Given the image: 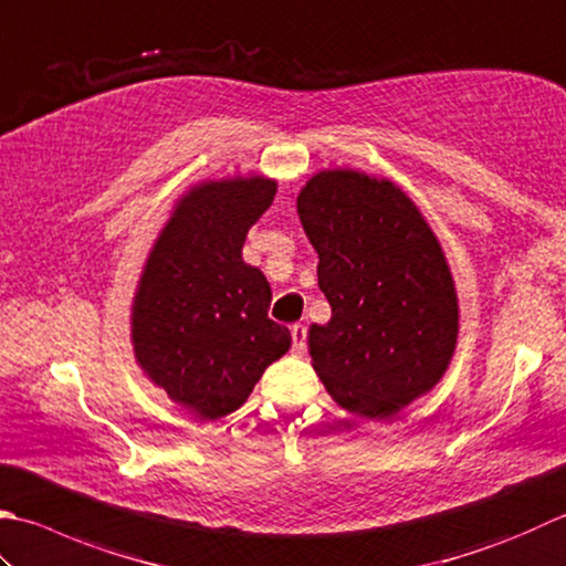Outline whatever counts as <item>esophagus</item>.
I'll list each match as a JSON object with an SVG mask.
<instances>
[{
	"label": "esophagus",
	"mask_w": 566,
	"mask_h": 566,
	"mask_svg": "<svg viewBox=\"0 0 566 566\" xmlns=\"http://www.w3.org/2000/svg\"><path fill=\"white\" fill-rule=\"evenodd\" d=\"M292 350L296 353V356H302V353L306 350V326H302V324L292 326Z\"/></svg>",
	"instance_id": "34e87169"
}]
</instances>
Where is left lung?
I'll return each mask as SVG.
<instances>
[{
  "instance_id": "left-lung-1",
  "label": "left lung",
  "mask_w": 566,
  "mask_h": 566,
  "mask_svg": "<svg viewBox=\"0 0 566 566\" xmlns=\"http://www.w3.org/2000/svg\"><path fill=\"white\" fill-rule=\"evenodd\" d=\"M296 213L331 304L328 324L308 328L314 370L343 409L390 419L441 380L457 348L444 250L400 186L363 171H318Z\"/></svg>"
}]
</instances>
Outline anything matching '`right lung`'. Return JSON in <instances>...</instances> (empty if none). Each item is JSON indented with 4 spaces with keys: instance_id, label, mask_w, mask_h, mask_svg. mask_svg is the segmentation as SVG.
<instances>
[{
    "instance_id": "obj_1",
    "label": "right lung",
    "mask_w": 566,
    "mask_h": 566,
    "mask_svg": "<svg viewBox=\"0 0 566 566\" xmlns=\"http://www.w3.org/2000/svg\"><path fill=\"white\" fill-rule=\"evenodd\" d=\"M276 181H203L176 201L144 262L132 304L139 368L198 419L245 405L268 365L292 346L268 316L270 282L242 260L248 230L274 201Z\"/></svg>"
}]
</instances>
